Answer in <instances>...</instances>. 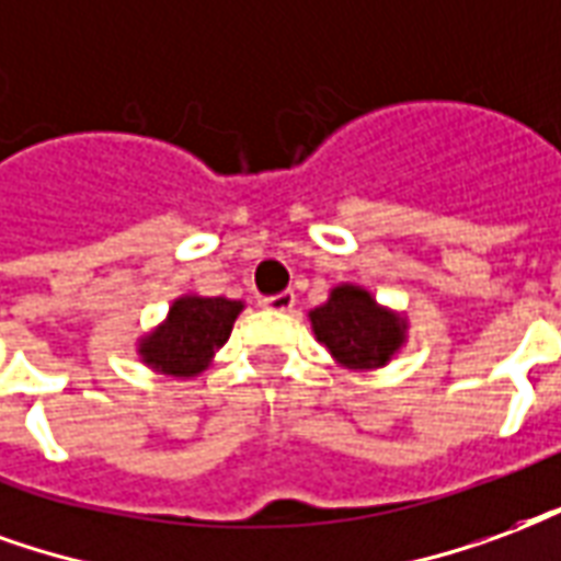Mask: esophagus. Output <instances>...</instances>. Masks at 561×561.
Segmentation results:
<instances>
[{"instance_id":"obj_1","label":"esophagus","mask_w":561,"mask_h":561,"mask_svg":"<svg viewBox=\"0 0 561 561\" xmlns=\"http://www.w3.org/2000/svg\"><path fill=\"white\" fill-rule=\"evenodd\" d=\"M260 305H263L265 310L286 313V310H293V305H296V293H277V296H265Z\"/></svg>"}]
</instances>
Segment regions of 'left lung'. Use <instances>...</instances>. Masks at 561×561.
Returning <instances> with one entry per match:
<instances>
[{
	"label": "left lung",
	"instance_id": "left-lung-1",
	"mask_svg": "<svg viewBox=\"0 0 561 561\" xmlns=\"http://www.w3.org/2000/svg\"><path fill=\"white\" fill-rule=\"evenodd\" d=\"M317 341L346 370L386 367L407 343L410 322L403 313L382 308L370 289L337 284L329 301L308 313Z\"/></svg>",
	"mask_w": 561,
	"mask_h": 561
}]
</instances>
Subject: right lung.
Here are the masks:
<instances>
[{"label":"right lung","instance_id":"obj_1","mask_svg":"<svg viewBox=\"0 0 561 561\" xmlns=\"http://www.w3.org/2000/svg\"><path fill=\"white\" fill-rule=\"evenodd\" d=\"M244 310V301L224 296H179L161 325L142 334L137 343L140 362L163 376L203 374L224 343L230 341L232 322Z\"/></svg>","mask_w":561,"mask_h":561}]
</instances>
